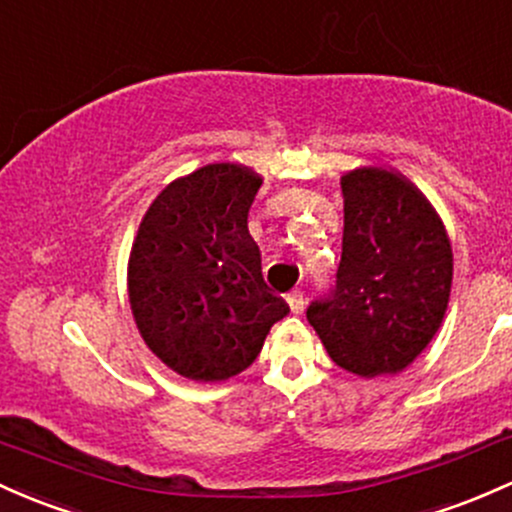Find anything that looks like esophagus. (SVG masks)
<instances>
[{
	"instance_id": "34e87169",
	"label": "esophagus",
	"mask_w": 512,
	"mask_h": 512,
	"mask_svg": "<svg viewBox=\"0 0 512 512\" xmlns=\"http://www.w3.org/2000/svg\"><path fill=\"white\" fill-rule=\"evenodd\" d=\"M288 305H290V312H293V315H300L302 312V307H305V295L300 293V290H293V293H288Z\"/></svg>"
}]
</instances>
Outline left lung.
Masks as SVG:
<instances>
[{"instance_id":"8db88e82","label":"left lung","mask_w":512,"mask_h":512,"mask_svg":"<svg viewBox=\"0 0 512 512\" xmlns=\"http://www.w3.org/2000/svg\"><path fill=\"white\" fill-rule=\"evenodd\" d=\"M342 192L337 283L310 302L307 322L337 366L364 378L398 373L444 320L452 246L427 197L393 170H351Z\"/></svg>"}]
</instances>
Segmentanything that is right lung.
I'll return each mask as SVG.
<instances>
[{
  "instance_id": "add662e5",
  "label": "right lung",
  "mask_w": 512,
  "mask_h": 512,
  "mask_svg": "<svg viewBox=\"0 0 512 512\" xmlns=\"http://www.w3.org/2000/svg\"><path fill=\"white\" fill-rule=\"evenodd\" d=\"M261 175L210 163L153 200L131 246L136 327L168 368L224 381L254 364L288 305L266 288L249 210Z\"/></svg>"
}]
</instances>
